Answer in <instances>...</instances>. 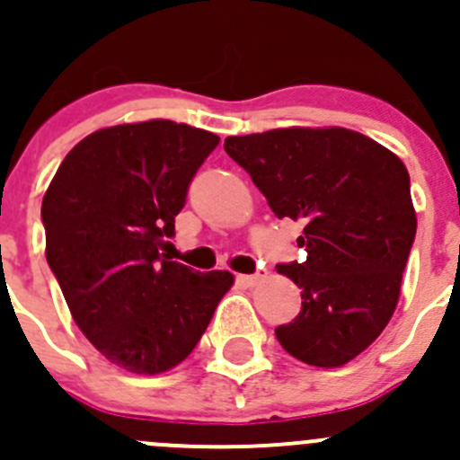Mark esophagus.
Returning a JSON list of instances; mask_svg holds the SVG:
<instances>
[{"label": "esophagus", "instance_id": "obj_1", "mask_svg": "<svg viewBox=\"0 0 460 460\" xmlns=\"http://www.w3.org/2000/svg\"><path fill=\"white\" fill-rule=\"evenodd\" d=\"M263 279H266V272H263V270L254 272V275H241V277H239L241 284L248 286V288H252V286H259Z\"/></svg>", "mask_w": 460, "mask_h": 460}]
</instances>
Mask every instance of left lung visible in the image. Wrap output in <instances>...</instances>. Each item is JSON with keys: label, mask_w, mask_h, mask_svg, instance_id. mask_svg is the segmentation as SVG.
<instances>
[{"label": "left lung", "mask_w": 460, "mask_h": 460, "mask_svg": "<svg viewBox=\"0 0 460 460\" xmlns=\"http://www.w3.org/2000/svg\"><path fill=\"white\" fill-rule=\"evenodd\" d=\"M279 219L302 221L306 261L277 266L302 290V311L275 331L311 367L335 369L376 342L400 297L416 236L409 172L394 152L344 127H284L228 136Z\"/></svg>", "instance_id": "1"}]
</instances>
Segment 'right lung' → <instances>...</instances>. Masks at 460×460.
I'll list each match as a JSON object with an SVG mask.
<instances>
[{
    "label": "right lung",
    "mask_w": 460,
    "mask_h": 460,
    "mask_svg": "<svg viewBox=\"0 0 460 460\" xmlns=\"http://www.w3.org/2000/svg\"><path fill=\"white\" fill-rule=\"evenodd\" d=\"M212 131L143 120L93 131L66 154L42 201L47 261L84 338L129 374L174 369L234 284L161 252Z\"/></svg>",
    "instance_id": "right-lung-1"
}]
</instances>
